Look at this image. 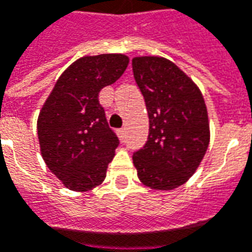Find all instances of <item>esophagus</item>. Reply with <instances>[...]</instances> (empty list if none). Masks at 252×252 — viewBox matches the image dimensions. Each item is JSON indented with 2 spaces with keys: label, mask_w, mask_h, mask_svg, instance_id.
<instances>
[{
  "label": "esophagus",
  "mask_w": 252,
  "mask_h": 252,
  "mask_svg": "<svg viewBox=\"0 0 252 252\" xmlns=\"http://www.w3.org/2000/svg\"><path fill=\"white\" fill-rule=\"evenodd\" d=\"M117 135H119V138L121 140L126 138V128H120V129H117Z\"/></svg>",
  "instance_id": "obj_1"
}]
</instances>
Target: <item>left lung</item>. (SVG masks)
<instances>
[{
    "label": "left lung",
    "instance_id": "obj_1",
    "mask_svg": "<svg viewBox=\"0 0 252 252\" xmlns=\"http://www.w3.org/2000/svg\"><path fill=\"white\" fill-rule=\"evenodd\" d=\"M135 81L149 114V136L132 156L142 184L172 190L190 178L210 143V124L201 91L165 58L132 59Z\"/></svg>",
    "mask_w": 252,
    "mask_h": 252
}]
</instances>
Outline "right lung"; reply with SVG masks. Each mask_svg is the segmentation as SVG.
<instances>
[{
    "label": "right lung",
    "instance_id": "right-lung-1",
    "mask_svg": "<svg viewBox=\"0 0 252 252\" xmlns=\"http://www.w3.org/2000/svg\"><path fill=\"white\" fill-rule=\"evenodd\" d=\"M129 63L123 54L84 56L58 78L37 120L41 156L67 189L92 190L106 178L119 138L99 103Z\"/></svg>",
    "mask_w": 252,
    "mask_h": 252
}]
</instances>
